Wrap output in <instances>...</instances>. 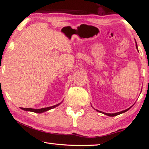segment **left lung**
I'll return each instance as SVG.
<instances>
[{
    "instance_id": "8db88e82",
    "label": "left lung",
    "mask_w": 149,
    "mask_h": 149,
    "mask_svg": "<svg viewBox=\"0 0 149 149\" xmlns=\"http://www.w3.org/2000/svg\"><path fill=\"white\" fill-rule=\"evenodd\" d=\"M135 43H136V48H137V49L138 50V48H137V42H136V41H135ZM130 108H131V107H130ZM130 108H127V109H126V110H125L121 111V112H119L114 113V114H110V113H105V112H101V111H99V110H97V112H100V113H102V114H105V115H107V116H116L119 115V114H122V113H124V112H125L126 111H127L128 110H130Z\"/></svg>"
}]
</instances>
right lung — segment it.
Segmentation results:
<instances>
[{"label":"right lung","instance_id":"obj_1","mask_svg":"<svg viewBox=\"0 0 149 149\" xmlns=\"http://www.w3.org/2000/svg\"><path fill=\"white\" fill-rule=\"evenodd\" d=\"M62 102L59 103V104H56L54 106H52V107H47V108H41V109H34V108H20L21 109L24 110H26V111H30V112H35V113H42V112H46V111L49 110L50 109H52V108H54L55 107H58V106L60 105L61 104Z\"/></svg>","mask_w":149,"mask_h":149}]
</instances>
